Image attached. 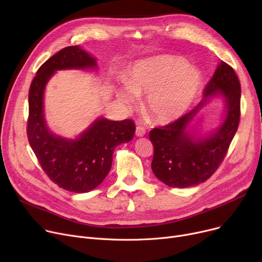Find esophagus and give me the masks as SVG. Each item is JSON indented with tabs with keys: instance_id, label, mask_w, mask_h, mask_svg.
Returning <instances> with one entry per match:
<instances>
[{
	"instance_id": "1",
	"label": "esophagus",
	"mask_w": 262,
	"mask_h": 262,
	"mask_svg": "<svg viewBox=\"0 0 262 262\" xmlns=\"http://www.w3.org/2000/svg\"><path fill=\"white\" fill-rule=\"evenodd\" d=\"M135 134H136L137 137H143L145 135V129L141 126H137Z\"/></svg>"
}]
</instances>
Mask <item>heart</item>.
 <instances>
[{"mask_svg": "<svg viewBox=\"0 0 262 262\" xmlns=\"http://www.w3.org/2000/svg\"><path fill=\"white\" fill-rule=\"evenodd\" d=\"M203 86L199 69L176 56H156L136 61L129 69L128 79H123L118 91L120 100L129 107L145 95L148 114L159 124L172 123L196 101Z\"/></svg>", "mask_w": 262, "mask_h": 262, "instance_id": "heart-1", "label": "heart"}]
</instances>
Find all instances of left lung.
Segmentation results:
<instances>
[{
	"label": "left lung",
	"mask_w": 262,
	"mask_h": 262,
	"mask_svg": "<svg viewBox=\"0 0 262 262\" xmlns=\"http://www.w3.org/2000/svg\"><path fill=\"white\" fill-rule=\"evenodd\" d=\"M204 91L203 100L193 110L149 132L154 145L152 170L169 187L188 188L207 181L223 161L238 129L241 87L233 69L220 62ZM214 98L225 103L224 118L214 130L202 133L201 113Z\"/></svg>",
	"instance_id": "8db88e82"
}]
</instances>
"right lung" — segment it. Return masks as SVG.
Returning <instances> with one entry per match:
<instances>
[{"label":"right lung","instance_id":"add662e5","mask_svg":"<svg viewBox=\"0 0 262 262\" xmlns=\"http://www.w3.org/2000/svg\"><path fill=\"white\" fill-rule=\"evenodd\" d=\"M98 68L92 54L79 46L68 47L39 68L30 88L27 137L31 147L50 180L74 193H86L102 184L112 169L116 147L129 142L136 129L129 119L112 121L102 116L75 138L50 129L45 112L49 80L57 71H96Z\"/></svg>","mask_w":262,"mask_h":262}]
</instances>
